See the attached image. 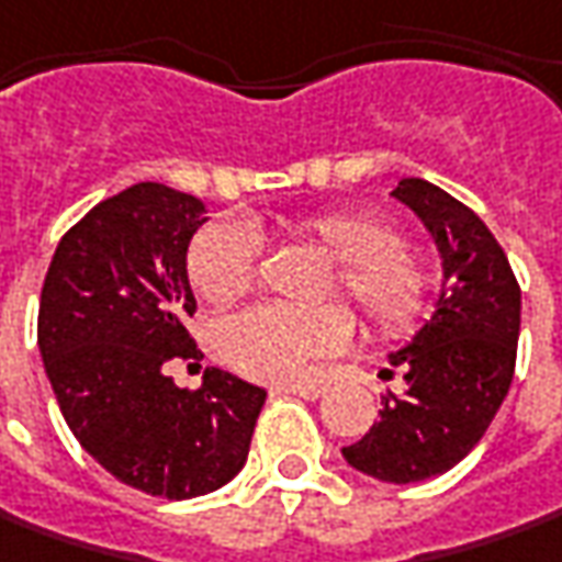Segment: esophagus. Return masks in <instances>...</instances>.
Masks as SVG:
<instances>
[{
  "instance_id": "esophagus-1",
  "label": "esophagus",
  "mask_w": 562,
  "mask_h": 562,
  "mask_svg": "<svg viewBox=\"0 0 562 562\" xmlns=\"http://www.w3.org/2000/svg\"><path fill=\"white\" fill-rule=\"evenodd\" d=\"M270 395H295L304 401H317L323 395V385L319 382H282V385L270 389Z\"/></svg>"
}]
</instances>
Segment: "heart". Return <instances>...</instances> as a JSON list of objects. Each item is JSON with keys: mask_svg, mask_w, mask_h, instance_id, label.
<instances>
[{"mask_svg": "<svg viewBox=\"0 0 562 562\" xmlns=\"http://www.w3.org/2000/svg\"><path fill=\"white\" fill-rule=\"evenodd\" d=\"M285 233L333 261L326 292L355 304L367 329L397 336L414 329L429 301V270L395 226L376 211L333 207L285 223ZM258 277V236L243 223H214L189 248V280L211 304L245 299ZM351 317L339 304L280 307L258 304L221 326V351L239 373L267 382L299 379L311 360L339 351Z\"/></svg>", "mask_w": 562, "mask_h": 562, "instance_id": "b5f03b06", "label": "heart"}]
</instances>
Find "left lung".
<instances>
[{
    "instance_id": "obj_1",
    "label": "left lung",
    "mask_w": 562,
    "mask_h": 562,
    "mask_svg": "<svg viewBox=\"0 0 562 562\" xmlns=\"http://www.w3.org/2000/svg\"><path fill=\"white\" fill-rule=\"evenodd\" d=\"M392 195L432 236L441 292L432 317L389 355L404 395L385 401L373 429L341 457L379 482L414 485L470 454L510 392L519 285L492 229L454 195L419 177H404Z\"/></svg>"
}]
</instances>
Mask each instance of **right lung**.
Segmentation results:
<instances>
[{"label":"right lung","mask_w":562,"mask_h":562,"mask_svg":"<svg viewBox=\"0 0 562 562\" xmlns=\"http://www.w3.org/2000/svg\"><path fill=\"white\" fill-rule=\"evenodd\" d=\"M204 202L136 183L99 202L55 248L40 295V355L74 438L139 492L186 501L245 467L267 392L207 367L195 392L167 376L192 358L186 251Z\"/></svg>","instance_id":"add662e5"}]
</instances>
